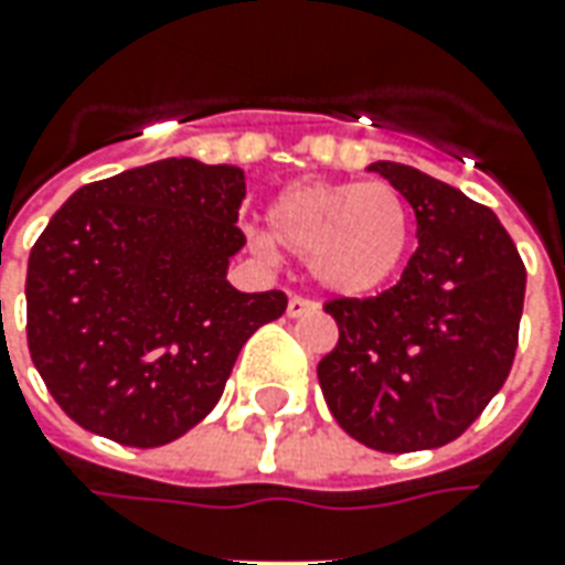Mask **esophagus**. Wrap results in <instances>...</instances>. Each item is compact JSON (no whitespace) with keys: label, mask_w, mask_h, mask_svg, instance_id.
Here are the masks:
<instances>
[{"label":"esophagus","mask_w":565,"mask_h":565,"mask_svg":"<svg viewBox=\"0 0 565 565\" xmlns=\"http://www.w3.org/2000/svg\"><path fill=\"white\" fill-rule=\"evenodd\" d=\"M321 309L315 299H306V296H290V302H287V318H306V315H315V311Z\"/></svg>","instance_id":"esophagus-1"}]
</instances>
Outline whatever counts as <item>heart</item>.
I'll return each mask as SVG.
<instances>
[{
	"label": "heart",
	"mask_w": 565,
	"mask_h": 565,
	"mask_svg": "<svg viewBox=\"0 0 565 565\" xmlns=\"http://www.w3.org/2000/svg\"><path fill=\"white\" fill-rule=\"evenodd\" d=\"M269 235L256 244H281L323 290L370 296L404 266L413 244V211L388 183L364 180H296L269 201Z\"/></svg>",
	"instance_id": "heart-1"
}]
</instances>
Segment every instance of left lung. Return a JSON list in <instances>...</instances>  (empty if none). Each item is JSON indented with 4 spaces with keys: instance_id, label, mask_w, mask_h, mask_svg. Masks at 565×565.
<instances>
[{
    "instance_id": "1",
    "label": "left lung",
    "mask_w": 565,
    "mask_h": 565,
    "mask_svg": "<svg viewBox=\"0 0 565 565\" xmlns=\"http://www.w3.org/2000/svg\"><path fill=\"white\" fill-rule=\"evenodd\" d=\"M416 211L419 247L401 281L333 299L339 342L318 364L342 431L379 452L456 440L511 373L526 269L489 207L397 161H373Z\"/></svg>"
}]
</instances>
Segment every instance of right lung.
<instances>
[{
	"mask_svg": "<svg viewBox=\"0 0 565 565\" xmlns=\"http://www.w3.org/2000/svg\"><path fill=\"white\" fill-rule=\"evenodd\" d=\"M235 164L164 159L76 189L26 266V342L61 409L125 447H164L220 401L281 290L226 281L244 247Z\"/></svg>",
	"mask_w": 565,
	"mask_h": 565,
	"instance_id": "obj_1",
	"label": "right lung"
}]
</instances>
